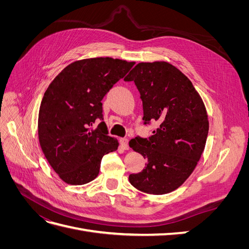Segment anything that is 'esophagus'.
<instances>
[{
    "label": "esophagus",
    "mask_w": 249,
    "mask_h": 249,
    "mask_svg": "<svg viewBox=\"0 0 249 249\" xmlns=\"http://www.w3.org/2000/svg\"><path fill=\"white\" fill-rule=\"evenodd\" d=\"M120 144H122L124 149H129V139L127 138H120Z\"/></svg>",
    "instance_id": "1"
}]
</instances>
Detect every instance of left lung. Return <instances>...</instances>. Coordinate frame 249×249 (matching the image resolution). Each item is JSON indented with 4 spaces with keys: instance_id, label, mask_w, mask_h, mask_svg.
Here are the masks:
<instances>
[{
    "instance_id": "1",
    "label": "left lung",
    "mask_w": 249,
    "mask_h": 249,
    "mask_svg": "<svg viewBox=\"0 0 249 249\" xmlns=\"http://www.w3.org/2000/svg\"><path fill=\"white\" fill-rule=\"evenodd\" d=\"M124 81H133L140 93L143 124H159L152 136L130 141L147 161L141 172L130 175V183L148 194L169 193L190 177L205 149V105L191 81L167 62L138 63Z\"/></svg>"
}]
</instances>
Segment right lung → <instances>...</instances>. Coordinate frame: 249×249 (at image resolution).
<instances>
[{
    "mask_svg": "<svg viewBox=\"0 0 249 249\" xmlns=\"http://www.w3.org/2000/svg\"><path fill=\"white\" fill-rule=\"evenodd\" d=\"M135 62L113 58L76 61L60 72L42 97L38 136L59 177L84 185L99 176L103 157L118 147L103 122L102 101Z\"/></svg>",
    "mask_w": 249,
    "mask_h": 249,
    "instance_id": "add662e5",
    "label": "right lung"
}]
</instances>
